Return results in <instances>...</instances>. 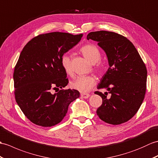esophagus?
I'll return each instance as SVG.
<instances>
[{
    "label": "esophagus",
    "mask_w": 158,
    "mask_h": 158,
    "mask_svg": "<svg viewBox=\"0 0 158 158\" xmlns=\"http://www.w3.org/2000/svg\"><path fill=\"white\" fill-rule=\"evenodd\" d=\"M90 95L89 94H81V97L84 99H87L89 97Z\"/></svg>",
    "instance_id": "esophagus-1"
}]
</instances>
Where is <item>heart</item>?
I'll return each instance as SVG.
<instances>
[{
    "label": "heart",
    "instance_id": "obj_1",
    "mask_svg": "<svg viewBox=\"0 0 158 158\" xmlns=\"http://www.w3.org/2000/svg\"><path fill=\"white\" fill-rule=\"evenodd\" d=\"M81 52L87 60L92 64L98 62L101 58V52L98 47L94 44H86L81 48ZM61 64L64 71L69 75H73V71L71 66V58L68 54H64L61 58ZM96 71L98 73H102L104 71L103 65L98 62L96 67ZM96 80L91 75L80 76L71 83L73 89L77 90L81 93L89 91L96 85Z\"/></svg>",
    "mask_w": 158,
    "mask_h": 158
}]
</instances>
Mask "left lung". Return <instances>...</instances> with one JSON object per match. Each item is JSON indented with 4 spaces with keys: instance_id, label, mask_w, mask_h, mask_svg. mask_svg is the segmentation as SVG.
<instances>
[{
    "instance_id": "8db88e82",
    "label": "left lung",
    "mask_w": 158,
    "mask_h": 158,
    "mask_svg": "<svg viewBox=\"0 0 158 158\" xmlns=\"http://www.w3.org/2000/svg\"><path fill=\"white\" fill-rule=\"evenodd\" d=\"M87 39L98 42L108 58L109 68L98 89L106 88L110 97L100 91L102 98L97 114L105 123L117 125L135 116L144 100L147 69L137 49L124 36L107 31H92Z\"/></svg>"
}]
</instances>
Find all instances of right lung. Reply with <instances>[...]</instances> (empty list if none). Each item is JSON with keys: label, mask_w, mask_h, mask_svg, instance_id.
<instances>
[{"label": "right lung", "mask_w": 158, "mask_h": 158, "mask_svg": "<svg viewBox=\"0 0 158 158\" xmlns=\"http://www.w3.org/2000/svg\"><path fill=\"white\" fill-rule=\"evenodd\" d=\"M82 36L62 32L40 34L21 51L13 73L15 97L31 123L44 127L56 125L66 116L69 104L79 97L77 90L62 89L69 80L61 58Z\"/></svg>", "instance_id": "add662e5"}]
</instances>
